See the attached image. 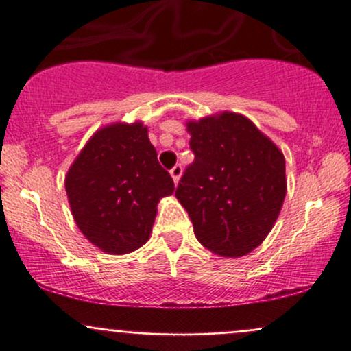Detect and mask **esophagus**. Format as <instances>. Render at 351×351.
Here are the masks:
<instances>
[{"label": "esophagus", "mask_w": 351, "mask_h": 351, "mask_svg": "<svg viewBox=\"0 0 351 351\" xmlns=\"http://www.w3.org/2000/svg\"><path fill=\"white\" fill-rule=\"evenodd\" d=\"M182 166L180 165H176V166H173L171 169H169V175H171V178H173V182H175V185L176 183L180 182V176H182Z\"/></svg>", "instance_id": "esophagus-1"}]
</instances>
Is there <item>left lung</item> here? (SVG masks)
I'll return each mask as SVG.
<instances>
[{"instance_id": "left-lung-1", "label": "left lung", "mask_w": 351, "mask_h": 351, "mask_svg": "<svg viewBox=\"0 0 351 351\" xmlns=\"http://www.w3.org/2000/svg\"><path fill=\"white\" fill-rule=\"evenodd\" d=\"M186 130L195 161L175 197L202 246L226 258L244 256L265 241L282 210L284 153L241 113L186 120Z\"/></svg>"}]
</instances>
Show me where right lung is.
I'll return each instance as SVG.
<instances>
[{"label": "right lung", "instance_id": "add662e5", "mask_svg": "<svg viewBox=\"0 0 351 351\" xmlns=\"http://www.w3.org/2000/svg\"><path fill=\"white\" fill-rule=\"evenodd\" d=\"M64 185L76 226L107 254L146 244L159 200L175 192L141 120L100 127L69 166Z\"/></svg>", "mask_w": 351, "mask_h": 351}]
</instances>
